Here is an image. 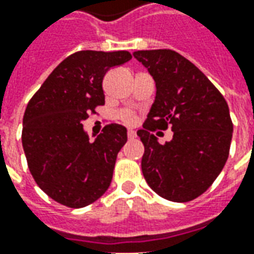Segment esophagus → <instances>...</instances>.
<instances>
[{"label": "esophagus", "mask_w": 254, "mask_h": 254, "mask_svg": "<svg viewBox=\"0 0 254 254\" xmlns=\"http://www.w3.org/2000/svg\"><path fill=\"white\" fill-rule=\"evenodd\" d=\"M127 138H129V140L136 138V132H134V130H132V129H129V130H127Z\"/></svg>", "instance_id": "esophagus-1"}]
</instances>
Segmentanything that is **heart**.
I'll return each instance as SVG.
<instances>
[{
  "mask_svg": "<svg viewBox=\"0 0 254 254\" xmlns=\"http://www.w3.org/2000/svg\"><path fill=\"white\" fill-rule=\"evenodd\" d=\"M120 117H121L122 121L127 122V124H133V122H134V117H133V114L130 111H122L121 114H120Z\"/></svg>",
  "mask_w": 254,
  "mask_h": 254,
  "instance_id": "b5f03b06",
  "label": "heart"
}]
</instances>
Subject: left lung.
Returning <instances> with one entry per match:
<instances>
[{"label":"left lung","instance_id":"left-lung-1","mask_svg":"<svg viewBox=\"0 0 254 254\" xmlns=\"http://www.w3.org/2000/svg\"><path fill=\"white\" fill-rule=\"evenodd\" d=\"M133 56L156 84L154 105L137 132L144 144L143 176L166 200L190 201L212 185L229 158L233 122L227 102L174 50H138ZM169 126L173 138L160 144L152 132Z\"/></svg>","mask_w":254,"mask_h":254}]
</instances>
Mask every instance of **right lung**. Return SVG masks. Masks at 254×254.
Segmentation results:
<instances>
[{"label": "right lung", "instance_id": "right-lung-1", "mask_svg": "<svg viewBox=\"0 0 254 254\" xmlns=\"http://www.w3.org/2000/svg\"><path fill=\"white\" fill-rule=\"evenodd\" d=\"M132 54L83 50L65 58L25 109L21 143L38 187L63 205L83 208L103 196L113 180L117 155L127 140V127L110 124L95 141L84 120L105 105L103 77Z\"/></svg>", "mask_w": 254, "mask_h": 254}]
</instances>
